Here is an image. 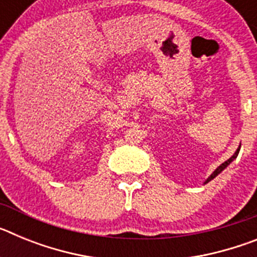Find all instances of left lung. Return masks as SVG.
Segmentation results:
<instances>
[{
  "instance_id": "left-lung-1",
  "label": "left lung",
  "mask_w": 257,
  "mask_h": 257,
  "mask_svg": "<svg viewBox=\"0 0 257 257\" xmlns=\"http://www.w3.org/2000/svg\"><path fill=\"white\" fill-rule=\"evenodd\" d=\"M239 149H240V145H239V147H238L237 152H235V153H234V154H233V156H231V157H230V158H229V160H228V161H225V162H224V163H221V165H220V166H219V167H217V169H216V170H215V171H213V172H212V174H211V176H208V179H207V180H206V181H205V184H207V183H208V181H211V180H212V179H213V178H216L217 175H219V174H220V172H221V171H222V170H224V169H226V167H228V166H229V165H230V163H231V162H233V161H234V160H235V158H237L238 153H239Z\"/></svg>"
}]
</instances>
